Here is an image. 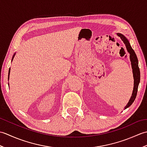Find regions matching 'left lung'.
<instances>
[{"label":"left lung","mask_w":147,"mask_h":147,"mask_svg":"<svg viewBox=\"0 0 147 147\" xmlns=\"http://www.w3.org/2000/svg\"><path fill=\"white\" fill-rule=\"evenodd\" d=\"M117 36H119L121 38V39L123 40L124 44L126 45V47L127 52L129 54V58L131 61V67L133 69V78H134V86H133V90L131 96L129 99V100L127 103L126 106L124 109L128 108L129 106L131 105V104L135 101L136 98V96L137 95V92H138V85L140 82V69L138 67V58L136 57V55L135 54V51H133L130 45V43L125 36H124L123 34L121 33H117Z\"/></svg>","instance_id":"obj_1"}]
</instances>
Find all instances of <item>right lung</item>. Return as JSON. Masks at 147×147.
Here are the masks:
<instances>
[{"label":"right lung","mask_w":147,"mask_h":147,"mask_svg":"<svg viewBox=\"0 0 147 147\" xmlns=\"http://www.w3.org/2000/svg\"><path fill=\"white\" fill-rule=\"evenodd\" d=\"M15 54H16V53H14V55H13V57H12V60H13V59H14V57ZM10 71H11V67L9 68V75H8V79L9 78V74H10Z\"/></svg>","instance_id":"right-lung-1"}]
</instances>
